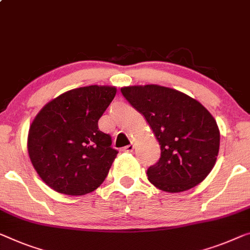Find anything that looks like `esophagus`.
<instances>
[{
	"mask_svg": "<svg viewBox=\"0 0 250 250\" xmlns=\"http://www.w3.org/2000/svg\"><path fill=\"white\" fill-rule=\"evenodd\" d=\"M133 149H134V144L132 142V143L127 145V146H125L124 148H123V151H124V152H133Z\"/></svg>",
	"mask_w": 250,
	"mask_h": 250,
	"instance_id": "34e87169",
	"label": "esophagus"
}]
</instances>
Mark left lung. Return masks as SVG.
I'll return each mask as SVG.
<instances>
[{
    "label": "left lung",
    "mask_w": 250,
    "mask_h": 250,
    "mask_svg": "<svg viewBox=\"0 0 250 250\" xmlns=\"http://www.w3.org/2000/svg\"><path fill=\"white\" fill-rule=\"evenodd\" d=\"M121 91L144 115L161 145V157L147 168L149 182L171 193L201 183L214 167L220 145L212 115L198 101L172 88L130 86Z\"/></svg>",
    "instance_id": "1"
}]
</instances>
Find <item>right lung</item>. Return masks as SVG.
<instances>
[{
	"label": "right lung",
	"mask_w": 250,
	"mask_h": 250,
	"mask_svg": "<svg viewBox=\"0 0 250 250\" xmlns=\"http://www.w3.org/2000/svg\"><path fill=\"white\" fill-rule=\"evenodd\" d=\"M116 88L88 86L69 90L48 103L29 129L28 152L33 167L59 193L83 195L101 186L117 151L98 121Z\"/></svg>",
	"instance_id": "right-lung-1"
}]
</instances>
